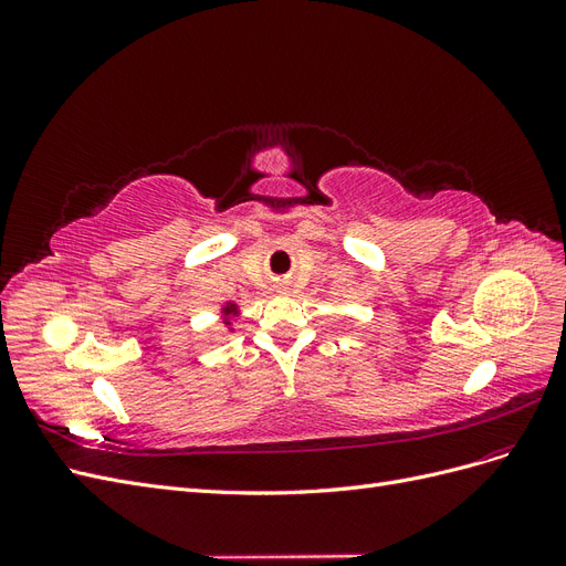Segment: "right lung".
Listing matches in <instances>:
<instances>
[{
    "mask_svg": "<svg viewBox=\"0 0 566 566\" xmlns=\"http://www.w3.org/2000/svg\"><path fill=\"white\" fill-rule=\"evenodd\" d=\"M235 312H238V306H235V304H231V302H227L224 306H221V314H224V323H227V325H231L229 316H231V314H235Z\"/></svg>",
    "mask_w": 566,
    "mask_h": 566,
    "instance_id": "obj_1",
    "label": "right lung"
}]
</instances>
